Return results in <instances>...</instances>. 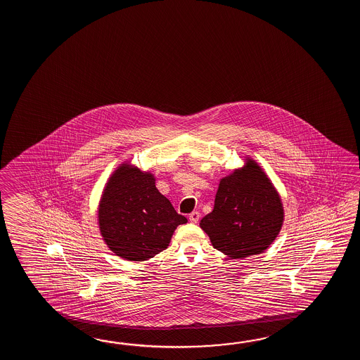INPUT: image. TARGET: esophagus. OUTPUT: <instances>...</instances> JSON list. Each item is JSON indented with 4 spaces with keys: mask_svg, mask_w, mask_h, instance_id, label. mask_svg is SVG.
<instances>
[{
    "mask_svg": "<svg viewBox=\"0 0 360 360\" xmlns=\"http://www.w3.org/2000/svg\"><path fill=\"white\" fill-rule=\"evenodd\" d=\"M199 217H200V214L197 211H193L191 214H189V220L193 224H197L199 221Z\"/></svg>",
    "mask_w": 360,
    "mask_h": 360,
    "instance_id": "esophagus-1",
    "label": "esophagus"
}]
</instances>
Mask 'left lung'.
<instances>
[{"mask_svg":"<svg viewBox=\"0 0 360 360\" xmlns=\"http://www.w3.org/2000/svg\"><path fill=\"white\" fill-rule=\"evenodd\" d=\"M283 206L274 185L260 166L247 160L219 184L214 210L199 226L216 250L231 259L264 252L283 224Z\"/></svg>","mask_w":360,"mask_h":360,"instance_id":"1","label":"left lung"}]
</instances>
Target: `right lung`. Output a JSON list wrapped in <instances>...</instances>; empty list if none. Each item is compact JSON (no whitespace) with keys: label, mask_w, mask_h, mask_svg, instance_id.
Returning <instances> with one entry per match:
<instances>
[{"label":"right lung","mask_w":360,"mask_h":360,"mask_svg":"<svg viewBox=\"0 0 360 360\" xmlns=\"http://www.w3.org/2000/svg\"><path fill=\"white\" fill-rule=\"evenodd\" d=\"M98 217L109 250L130 261H146L166 250L177 226L188 222L155 188L153 175L129 163L109 177Z\"/></svg>","instance_id":"1"}]
</instances>
